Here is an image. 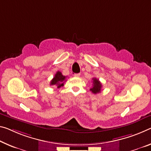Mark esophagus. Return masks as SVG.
<instances>
[{
	"label": "esophagus",
	"mask_w": 151,
	"mask_h": 151,
	"mask_svg": "<svg viewBox=\"0 0 151 151\" xmlns=\"http://www.w3.org/2000/svg\"><path fill=\"white\" fill-rule=\"evenodd\" d=\"M74 76H75V77H79V76H81V74L80 73H76L74 75Z\"/></svg>",
	"instance_id": "esophagus-1"
}]
</instances>
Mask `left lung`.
<instances>
[{"instance_id": "8db88e82", "label": "left lung", "mask_w": 151, "mask_h": 151, "mask_svg": "<svg viewBox=\"0 0 151 151\" xmlns=\"http://www.w3.org/2000/svg\"><path fill=\"white\" fill-rule=\"evenodd\" d=\"M102 87L101 83L96 78H93V87L90 88V91L94 94H97L101 92Z\"/></svg>"}]
</instances>
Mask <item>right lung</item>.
<instances>
[{"label": "right lung", "mask_w": 151, "mask_h": 151, "mask_svg": "<svg viewBox=\"0 0 151 151\" xmlns=\"http://www.w3.org/2000/svg\"><path fill=\"white\" fill-rule=\"evenodd\" d=\"M64 81H66V76L63 75L61 72L58 71L50 82V85H56L57 88H60L64 86Z\"/></svg>", "instance_id": "right-lung-1"}]
</instances>
